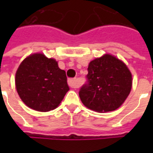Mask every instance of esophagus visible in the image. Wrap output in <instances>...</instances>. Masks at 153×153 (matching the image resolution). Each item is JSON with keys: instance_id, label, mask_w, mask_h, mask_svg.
Returning <instances> with one entry per match:
<instances>
[{"instance_id": "esophagus-1", "label": "esophagus", "mask_w": 153, "mask_h": 153, "mask_svg": "<svg viewBox=\"0 0 153 153\" xmlns=\"http://www.w3.org/2000/svg\"><path fill=\"white\" fill-rule=\"evenodd\" d=\"M68 84L70 88H77L79 87L76 79H70L68 80Z\"/></svg>"}]
</instances>
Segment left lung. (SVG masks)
<instances>
[{"label":"left lung","instance_id":"left-lung-1","mask_svg":"<svg viewBox=\"0 0 153 153\" xmlns=\"http://www.w3.org/2000/svg\"><path fill=\"white\" fill-rule=\"evenodd\" d=\"M87 83L79 90L84 106L103 113L115 111L124 103L132 88V74L123 61L109 54L92 60Z\"/></svg>","mask_w":153,"mask_h":153}]
</instances>
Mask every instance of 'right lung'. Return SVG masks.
<instances>
[{
  "label": "right lung",
  "instance_id": "add662e5",
  "mask_svg": "<svg viewBox=\"0 0 153 153\" xmlns=\"http://www.w3.org/2000/svg\"><path fill=\"white\" fill-rule=\"evenodd\" d=\"M15 86L25 105L42 112L56 108L70 89L65 71L55 59L42 53L22 61L15 74Z\"/></svg>",
  "mask_w": 153,
  "mask_h": 153
}]
</instances>
